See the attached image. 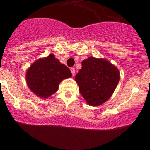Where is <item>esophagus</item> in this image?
Masks as SVG:
<instances>
[{
  "label": "esophagus",
  "instance_id": "esophagus-1",
  "mask_svg": "<svg viewBox=\"0 0 150 150\" xmlns=\"http://www.w3.org/2000/svg\"><path fill=\"white\" fill-rule=\"evenodd\" d=\"M71 73H72V75L73 76H74V75H75V69L74 68H71Z\"/></svg>",
  "mask_w": 150,
  "mask_h": 150
}]
</instances>
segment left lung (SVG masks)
<instances>
[{
  "label": "left lung",
  "mask_w": 150,
  "mask_h": 150,
  "mask_svg": "<svg viewBox=\"0 0 150 150\" xmlns=\"http://www.w3.org/2000/svg\"><path fill=\"white\" fill-rule=\"evenodd\" d=\"M120 79L119 69L105 59L90 56L75 76L79 92L90 106L98 107L112 96Z\"/></svg>",
  "instance_id": "left-lung-1"
}]
</instances>
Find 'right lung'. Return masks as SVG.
Wrapping results in <instances>:
<instances>
[{
    "mask_svg": "<svg viewBox=\"0 0 150 150\" xmlns=\"http://www.w3.org/2000/svg\"><path fill=\"white\" fill-rule=\"evenodd\" d=\"M72 76L71 71L53 54L36 60L26 71L29 89L41 98H48L59 89L63 79Z\"/></svg>",
    "mask_w": 150,
    "mask_h": 150,
    "instance_id": "right-lung-1",
    "label": "right lung"
}]
</instances>
